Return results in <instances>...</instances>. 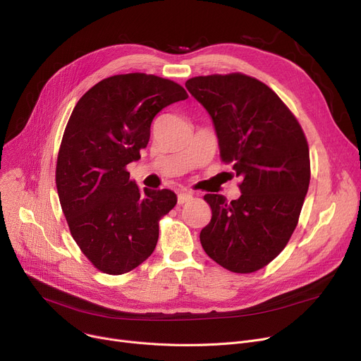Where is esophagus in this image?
I'll use <instances>...</instances> for the list:
<instances>
[{
    "instance_id": "1",
    "label": "esophagus",
    "mask_w": 361,
    "mask_h": 361,
    "mask_svg": "<svg viewBox=\"0 0 361 361\" xmlns=\"http://www.w3.org/2000/svg\"><path fill=\"white\" fill-rule=\"evenodd\" d=\"M192 199H193V193H190V192H180L178 197H177V202H178V204H184L187 202H190Z\"/></svg>"
}]
</instances>
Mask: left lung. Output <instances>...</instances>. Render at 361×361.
Wrapping results in <instances>:
<instances>
[{
  "mask_svg": "<svg viewBox=\"0 0 361 361\" xmlns=\"http://www.w3.org/2000/svg\"><path fill=\"white\" fill-rule=\"evenodd\" d=\"M187 90L209 114L241 196L206 195L212 219L200 231L206 255L237 274L259 271L286 247L310 183L309 146L278 94L245 74L199 75Z\"/></svg>",
  "mask_w": 361,
  "mask_h": 361,
  "instance_id": "left-lung-1",
  "label": "left lung"
}]
</instances>
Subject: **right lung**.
I'll return each mask as SVG.
<instances>
[{
  "label": "right lung",
  "mask_w": 361,
  "mask_h": 361,
  "mask_svg": "<svg viewBox=\"0 0 361 361\" xmlns=\"http://www.w3.org/2000/svg\"><path fill=\"white\" fill-rule=\"evenodd\" d=\"M187 98L176 82L130 73L94 85L71 112L56 159V190L74 241L105 274L130 272L157 247L158 221L177 196L168 188L140 190L126 166L140 159L157 114Z\"/></svg>",
  "instance_id": "right-lung-1"
}]
</instances>
